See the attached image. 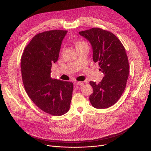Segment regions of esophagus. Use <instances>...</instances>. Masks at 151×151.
<instances>
[{
  "mask_svg": "<svg viewBox=\"0 0 151 151\" xmlns=\"http://www.w3.org/2000/svg\"><path fill=\"white\" fill-rule=\"evenodd\" d=\"M77 85L78 86H83L84 85V83L82 82H77Z\"/></svg>",
  "mask_w": 151,
  "mask_h": 151,
  "instance_id": "obj_1",
  "label": "esophagus"
}]
</instances>
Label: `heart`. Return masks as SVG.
<instances>
[{
    "label": "heart",
    "mask_w": 151,
    "mask_h": 151,
    "mask_svg": "<svg viewBox=\"0 0 151 151\" xmlns=\"http://www.w3.org/2000/svg\"><path fill=\"white\" fill-rule=\"evenodd\" d=\"M76 48H79V47H80V46H88V43L85 41L79 40L76 42Z\"/></svg>",
    "instance_id": "obj_1"
}]
</instances>
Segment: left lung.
I'll use <instances>...</instances> for the list:
<instances>
[{
  "mask_svg": "<svg viewBox=\"0 0 151 151\" xmlns=\"http://www.w3.org/2000/svg\"><path fill=\"white\" fill-rule=\"evenodd\" d=\"M92 47L93 60L104 74L101 81L89 82L93 92L89 96L92 106L108 108L117 102L125 89L129 65L124 46L113 33L99 28L79 32Z\"/></svg>",
  "mask_w": 151,
  "mask_h": 151,
  "instance_id": "left-lung-1",
  "label": "left lung"
}]
</instances>
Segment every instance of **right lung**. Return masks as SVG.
Wrapping results in <instances>:
<instances>
[{
  "instance_id": "obj_1",
  "label": "right lung",
  "mask_w": 151,
  "mask_h": 151,
  "mask_svg": "<svg viewBox=\"0 0 151 151\" xmlns=\"http://www.w3.org/2000/svg\"><path fill=\"white\" fill-rule=\"evenodd\" d=\"M65 30L39 33L26 46L21 57L25 91L33 103L51 115L60 116L70 108L73 83L51 77L52 63L57 61Z\"/></svg>"
}]
</instances>
